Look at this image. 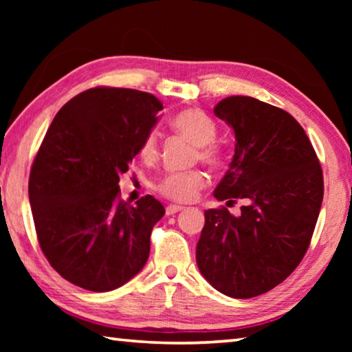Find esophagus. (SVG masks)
Instances as JSON below:
<instances>
[{
  "label": "esophagus",
  "instance_id": "obj_1",
  "mask_svg": "<svg viewBox=\"0 0 352 352\" xmlns=\"http://www.w3.org/2000/svg\"><path fill=\"white\" fill-rule=\"evenodd\" d=\"M182 210H183L182 205H169L168 208H166V214H168V216H174V214H177Z\"/></svg>",
  "mask_w": 352,
  "mask_h": 352
}]
</instances>
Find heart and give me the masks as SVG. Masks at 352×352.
Masks as SVG:
<instances>
[{"label": "heart", "instance_id": "1", "mask_svg": "<svg viewBox=\"0 0 352 352\" xmlns=\"http://www.w3.org/2000/svg\"><path fill=\"white\" fill-rule=\"evenodd\" d=\"M172 127L178 133L188 138L194 146H197L195 158L210 166H216L220 162L219 148L212 144L217 136V126L212 119L197 109L183 110L172 118ZM158 135L151 130L140 146V155L146 162H152L158 157ZM206 178L200 170L169 172L157 183L158 192L166 199L174 201H189L197 195L205 186Z\"/></svg>", "mask_w": 352, "mask_h": 352}]
</instances>
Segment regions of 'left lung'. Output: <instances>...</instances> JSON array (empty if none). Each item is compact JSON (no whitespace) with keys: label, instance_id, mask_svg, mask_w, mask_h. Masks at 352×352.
Wrapping results in <instances>:
<instances>
[{"label":"left lung","instance_id":"left-lung-1","mask_svg":"<svg viewBox=\"0 0 352 352\" xmlns=\"http://www.w3.org/2000/svg\"><path fill=\"white\" fill-rule=\"evenodd\" d=\"M234 133V155L214 190L242 199L241 214L205 211L195 250L199 270L220 294L253 298L283 283L306 254L323 201V172L296 119L250 96L214 107Z\"/></svg>","mask_w":352,"mask_h":352}]
</instances>
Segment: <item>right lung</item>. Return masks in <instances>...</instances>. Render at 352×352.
I'll return each instance as SVG.
<instances>
[{
    "label": "right lung",
    "mask_w": 352,
    "mask_h": 352,
    "mask_svg": "<svg viewBox=\"0 0 352 352\" xmlns=\"http://www.w3.org/2000/svg\"><path fill=\"white\" fill-rule=\"evenodd\" d=\"M162 110L151 93L90 88L58 110L41 142L29 177L35 231L52 269L82 289L115 290L146 265L164 206L152 195L129 205L118 183Z\"/></svg>",
    "instance_id": "right-lung-1"
}]
</instances>
